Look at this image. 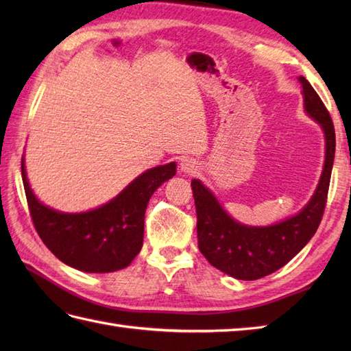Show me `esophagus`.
I'll return each instance as SVG.
<instances>
[{"mask_svg": "<svg viewBox=\"0 0 351 351\" xmlns=\"http://www.w3.org/2000/svg\"><path fill=\"white\" fill-rule=\"evenodd\" d=\"M199 169V164L195 158H190V156H185L181 160V170L187 175H195Z\"/></svg>", "mask_w": 351, "mask_h": 351, "instance_id": "1", "label": "esophagus"}]
</instances>
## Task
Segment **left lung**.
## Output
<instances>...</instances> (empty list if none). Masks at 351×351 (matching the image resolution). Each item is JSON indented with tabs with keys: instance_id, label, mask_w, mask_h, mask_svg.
I'll list each match as a JSON object with an SVG mask.
<instances>
[{
	"instance_id": "8db88e82",
	"label": "left lung",
	"mask_w": 351,
	"mask_h": 351,
	"mask_svg": "<svg viewBox=\"0 0 351 351\" xmlns=\"http://www.w3.org/2000/svg\"><path fill=\"white\" fill-rule=\"evenodd\" d=\"M306 113L322 125L326 160L314 196L294 217L278 225L245 226L229 217L213 193L199 180L191 181L197 214V245L213 267L241 280H256L279 270L308 244L322 223L335 158V128L322 98L300 77Z\"/></svg>"
}]
</instances>
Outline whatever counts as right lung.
<instances>
[{"mask_svg":"<svg viewBox=\"0 0 351 351\" xmlns=\"http://www.w3.org/2000/svg\"><path fill=\"white\" fill-rule=\"evenodd\" d=\"M21 170L29 215L45 245L77 270L111 273L128 267L138 255L149 199L164 181L175 176L176 164L145 171L108 204L80 214L58 213L40 204L29 189L24 158Z\"/></svg>","mask_w":351,"mask_h":351,"instance_id":"1","label":"right lung"}]
</instances>
